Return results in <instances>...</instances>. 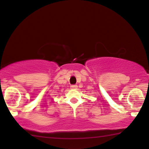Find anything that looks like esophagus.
<instances>
[{"label":"esophagus","mask_w":149,"mask_h":149,"mask_svg":"<svg viewBox=\"0 0 149 149\" xmlns=\"http://www.w3.org/2000/svg\"><path fill=\"white\" fill-rule=\"evenodd\" d=\"M77 88H78V85H71V89H77Z\"/></svg>","instance_id":"34e87169"}]
</instances>
